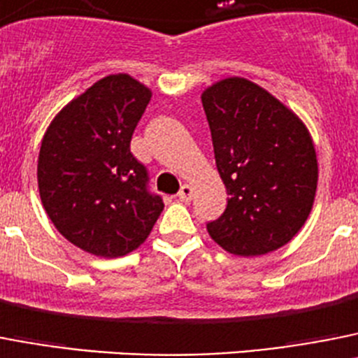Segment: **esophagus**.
<instances>
[{"instance_id": "esophagus-1", "label": "esophagus", "mask_w": 358, "mask_h": 358, "mask_svg": "<svg viewBox=\"0 0 358 358\" xmlns=\"http://www.w3.org/2000/svg\"><path fill=\"white\" fill-rule=\"evenodd\" d=\"M192 192H194V189H192L191 185H189V183H185V185H182V189H180L178 198H180V200H182V201H191Z\"/></svg>"}]
</instances>
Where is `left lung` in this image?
Returning <instances> with one entry per match:
<instances>
[{"instance_id": "8db88e82", "label": "left lung", "mask_w": 358, "mask_h": 358, "mask_svg": "<svg viewBox=\"0 0 358 358\" xmlns=\"http://www.w3.org/2000/svg\"><path fill=\"white\" fill-rule=\"evenodd\" d=\"M227 209L207 223L210 238L236 256H263L287 245L315 200L317 153L303 120L272 93L227 77L201 93Z\"/></svg>"}]
</instances>
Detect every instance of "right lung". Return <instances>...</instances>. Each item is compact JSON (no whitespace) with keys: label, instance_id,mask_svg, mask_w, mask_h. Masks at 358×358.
<instances>
[{"label":"right lung","instance_id":"right-lung-1","mask_svg":"<svg viewBox=\"0 0 358 358\" xmlns=\"http://www.w3.org/2000/svg\"><path fill=\"white\" fill-rule=\"evenodd\" d=\"M151 95L127 73L108 76L68 102L43 136L37 158L43 207L70 243L93 256L133 252L164 210L129 149Z\"/></svg>","mask_w":358,"mask_h":358}]
</instances>
